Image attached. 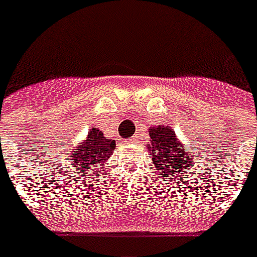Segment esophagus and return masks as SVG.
Returning <instances> with one entry per match:
<instances>
[{"mask_svg": "<svg viewBox=\"0 0 257 257\" xmlns=\"http://www.w3.org/2000/svg\"><path fill=\"white\" fill-rule=\"evenodd\" d=\"M136 141H137V136H133L129 139V143H136Z\"/></svg>", "mask_w": 257, "mask_h": 257, "instance_id": "1", "label": "esophagus"}]
</instances>
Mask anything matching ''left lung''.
I'll return each mask as SVG.
<instances>
[{"label":"left lung","instance_id":"left-lung-1","mask_svg":"<svg viewBox=\"0 0 257 257\" xmlns=\"http://www.w3.org/2000/svg\"><path fill=\"white\" fill-rule=\"evenodd\" d=\"M149 151L152 153V161L155 168L161 173L163 181L168 184V180L175 177L188 176V171L192 167V161L196 153L195 147L180 144L176 139L175 131L167 126H156L149 129ZM172 183V181H171Z\"/></svg>","mask_w":257,"mask_h":257}]
</instances>
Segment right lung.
Wrapping results in <instances>:
<instances>
[{
  "mask_svg": "<svg viewBox=\"0 0 257 257\" xmlns=\"http://www.w3.org/2000/svg\"><path fill=\"white\" fill-rule=\"evenodd\" d=\"M114 148L116 141L106 139L98 129L92 128L85 140L81 141V144L72 151L69 159H66L69 161L66 163L68 172H72L70 171L72 169L74 173L70 176L76 177L78 175L81 176V179L86 176H94L96 173L101 175L102 165L106 163Z\"/></svg>",
  "mask_w": 257,
  "mask_h": 257,
  "instance_id": "1",
  "label": "right lung"
}]
</instances>
